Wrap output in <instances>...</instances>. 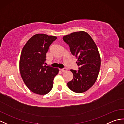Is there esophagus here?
I'll list each match as a JSON object with an SVG mask.
<instances>
[{"mask_svg": "<svg viewBox=\"0 0 124 124\" xmlns=\"http://www.w3.org/2000/svg\"><path fill=\"white\" fill-rule=\"evenodd\" d=\"M67 68H63V69H61V70L62 71V72H65L66 71H67Z\"/></svg>", "mask_w": 124, "mask_h": 124, "instance_id": "esophagus-1", "label": "esophagus"}]
</instances>
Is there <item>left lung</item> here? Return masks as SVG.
I'll list each match as a JSON object with an SVG mask.
<instances>
[{"mask_svg": "<svg viewBox=\"0 0 124 124\" xmlns=\"http://www.w3.org/2000/svg\"><path fill=\"white\" fill-rule=\"evenodd\" d=\"M63 40L69 45L72 54L78 59V71L70 70L72 79L67 83L71 90L84 93L93 86L98 77L101 66V57L96 44L85 31H78L64 36Z\"/></svg>", "mask_w": 124, "mask_h": 124, "instance_id": "1", "label": "left lung"}]
</instances>
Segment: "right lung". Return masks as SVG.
Returning a JSON list of instances; mask_svg holds the SVG:
<instances>
[{"label":"right lung","mask_w":124,"mask_h":124,"mask_svg":"<svg viewBox=\"0 0 124 124\" xmlns=\"http://www.w3.org/2000/svg\"><path fill=\"white\" fill-rule=\"evenodd\" d=\"M56 36L36 34L23 47L20 59V71L27 87L33 93L45 95L51 91L57 68L46 66V53Z\"/></svg>","instance_id":"right-lung-1"}]
</instances>
